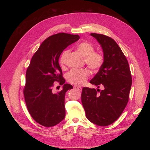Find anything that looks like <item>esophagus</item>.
Returning <instances> with one entry per match:
<instances>
[{
  "label": "esophagus",
  "mask_w": 150,
  "mask_h": 150,
  "mask_svg": "<svg viewBox=\"0 0 150 150\" xmlns=\"http://www.w3.org/2000/svg\"><path fill=\"white\" fill-rule=\"evenodd\" d=\"M74 88L75 89H76L78 90H79V91H82V88L81 87H78V86H75L74 87Z\"/></svg>",
  "instance_id": "1"
}]
</instances>
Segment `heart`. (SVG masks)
<instances>
[{
    "mask_svg": "<svg viewBox=\"0 0 150 150\" xmlns=\"http://www.w3.org/2000/svg\"><path fill=\"white\" fill-rule=\"evenodd\" d=\"M76 49L84 57L85 62L93 71H97L103 63V57L98 52H95L94 46L87 41H82L76 45ZM68 52L62 54L60 62L63 65L67 56ZM89 76V72L87 69H72L67 75V81L74 85L79 86L87 81Z\"/></svg>",
    "mask_w": 150,
    "mask_h": 150,
    "instance_id": "1",
    "label": "heart"
}]
</instances>
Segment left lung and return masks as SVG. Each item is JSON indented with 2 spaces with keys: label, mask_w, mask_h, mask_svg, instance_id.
I'll use <instances>...</instances> for the list:
<instances>
[{
  "label": "left lung",
  "mask_w": 150,
  "mask_h": 150,
  "mask_svg": "<svg viewBox=\"0 0 150 150\" xmlns=\"http://www.w3.org/2000/svg\"><path fill=\"white\" fill-rule=\"evenodd\" d=\"M103 52V63L90 82L101 87H83L81 101L86 117L101 126L110 125L121 115L129 100L132 76L128 62L116 42L105 35L91 33Z\"/></svg>",
  "instance_id": "8db88e82"
}]
</instances>
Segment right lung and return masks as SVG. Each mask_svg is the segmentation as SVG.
<instances>
[{
	"instance_id": "add662e5",
	"label": "right lung",
	"mask_w": 150,
	"mask_h": 150,
	"mask_svg": "<svg viewBox=\"0 0 150 150\" xmlns=\"http://www.w3.org/2000/svg\"><path fill=\"white\" fill-rule=\"evenodd\" d=\"M79 39L78 35L65 33L51 35L42 42L31 60L24 94L30 114L41 125L54 126L65 117V93L73 87L65 83L59 59L64 49ZM56 81L63 85L57 93L52 91Z\"/></svg>"
}]
</instances>
